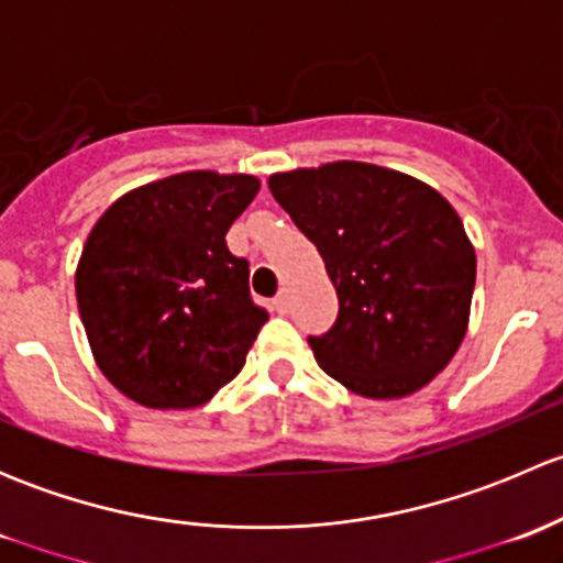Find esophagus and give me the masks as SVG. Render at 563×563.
Here are the masks:
<instances>
[{"label":"esophagus","instance_id":"esophagus-1","mask_svg":"<svg viewBox=\"0 0 563 563\" xmlns=\"http://www.w3.org/2000/svg\"><path fill=\"white\" fill-rule=\"evenodd\" d=\"M272 308H275L277 313H286V310H288V291H286V288H280V294L272 299Z\"/></svg>","mask_w":563,"mask_h":563}]
</instances>
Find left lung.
Segmentation results:
<instances>
[{
	"label": "left lung",
	"instance_id": "8db88e82",
	"mask_svg": "<svg viewBox=\"0 0 563 563\" xmlns=\"http://www.w3.org/2000/svg\"><path fill=\"white\" fill-rule=\"evenodd\" d=\"M269 190L313 242L338 291V321L310 338L316 362L371 400L413 395L465 338L476 253L435 187L373 163L272 174Z\"/></svg>",
	"mask_w": 563,
	"mask_h": 563
}]
</instances>
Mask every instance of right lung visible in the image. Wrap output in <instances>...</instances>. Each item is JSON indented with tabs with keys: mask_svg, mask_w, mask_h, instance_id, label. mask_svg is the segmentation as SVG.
<instances>
[{
	"mask_svg": "<svg viewBox=\"0 0 563 563\" xmlns=\"http://www.w3.org/2000/svg\"><path fill=\"white\" fill-rule=\"evenodd\" d=\"M258 187L250 174H174L124 192L89 231L78 313L100 373L139 406H203L245 365L269 316L225 234Z\"/></svg>",
	"mask_w": 563,
	"mask_h": 563,
	"instance_id": "right-lung-1",
	"label": "right lung"
}]
</instances>
